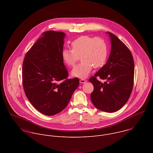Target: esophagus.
I'll return each mask as SVG.
<instances>
[{
	"label": "esophagus",
	"mask_w": 153,
	"mask_h": 153,
	"mask_svg": "<svg viewBox=\"0 0 153 153\" xmlns=\"http://www.w3.org/2000/svg\"><path fill=\"white\" fill-rule=\"evenodd\" d=\"M80 83H85L86 82V80L85 79H81L80 80H79Z\"/></svg>",
	"instance_id": "obj_1"
}]
</instances>
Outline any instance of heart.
Instances as JSON below:
<instances>
[{"label": "heart", "mask_w": 153, "mask_h": 153, "mask_svg": "<svg viewBox=\"0 0 153 153\" xmlns=\"http://www.w3.org/2000/svg\"><path fill=\"white\" fill-rule=\"evenodd\" d=\"M71 50L63 49L62 58L69 67H73L80 58L81 62L72 70V75L84 78L93 69L102 67L108 56V46L105 40L99 37L82 36L71 43Z\"/></svg>", "instance_id": "obj_1"}]
</instances>
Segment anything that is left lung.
<instances>
[{
  "instance_id": "1",
  "label": "left lung",
  "mask_w": 153,
  "mask_h": 153,
  "mask_svg": "<svg viewBox=\"0 0 153 153\" xmlns=\"http://www.w3.org/2000/svg\"><path fill=\"white\" fill-rule=\"evenodd\" d=\"M110 35L111 48L107 62L89 81L94 86L91 100L102 111L113 113L127 102L131 94L134 75V63L131 53L114 34ZM97 77L105 79L102 83Z\"/></svg>"
}]
</instances>
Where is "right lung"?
Masks as SVG:
<instances>
[{"label":"right lung","mask_w":153,"mask_h":153,"mask_svg":"<svg viewBox=\"0 0 153 153\" xmlns=\"http://www.w3.org/2000/svg\"><path fill=\"white\" fill-rule=\"evenodd\" d=\"M65 34L47 31L27 53L23 62L22 82L30 103L41 113L53 116L67 106L79 84L67 79L62 58Z\"/></svg>","instance_id":"1"}]
</instances>
